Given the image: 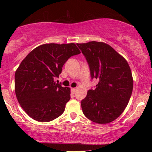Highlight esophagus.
Wrapping results in <instances>:
<instances>
[{
  "label": "esophagus",
  "mask_w": 152,
  "mask_h": 152,
  "mask_svg": "<svg viewBox=\"0 0 152 152\" xmlns=\"http://www.w3.org/2000/svg\"><path fill=\"white\" fill-rule=\"evenodd\" d=\"M71 92H72V93H75L76 88H71Z\"/></svg>",
  "instance_id": "obj_1"
}]
</instances>
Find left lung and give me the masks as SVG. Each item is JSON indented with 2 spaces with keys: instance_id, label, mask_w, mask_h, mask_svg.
Returning a JSON list of instances; mask_svg holds the SVG:
<instances>
[{
  "instance_id": "1",
  "label": "left lung",
  "mask_w": 152,
  "mask_h": 152,
  "mask_svg": "<svg viewBox=\"0 0 152 152\" xmlns=\"http://www.w3.org/2000/svg\"><path fill=\"white\" fill-rule=\"evenodd\" d=\"M86 57L91 78L99 80L81 105L84 115L98 124L109 123L127 106L133 91L132 74L127 61L111 46L103 42L77 43Z\"/></svg>"
}]
</instances>
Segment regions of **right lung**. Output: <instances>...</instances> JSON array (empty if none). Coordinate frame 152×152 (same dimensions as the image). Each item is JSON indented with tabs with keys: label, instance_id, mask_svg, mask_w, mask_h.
Instances as JSON below:
<instances>
[{
	"label": "right lung",
	"instance_id": "add662e5",
	"mask_svg": "<svg viewBox=\"0 0 152 152\" xmlns=\"http://www.w3.org/2000/svg\"><path fill=\"white\" fill-rule=\"evenodd\" d=\"M81 53L75 43H46L31 51L15 72V93L20 107L37 121L59 117L70 99V89L56 84L62 67L71 56Z\"/></svg>",
	"mask_w": 152,
	"mask_h": 152
}]
</instances>
